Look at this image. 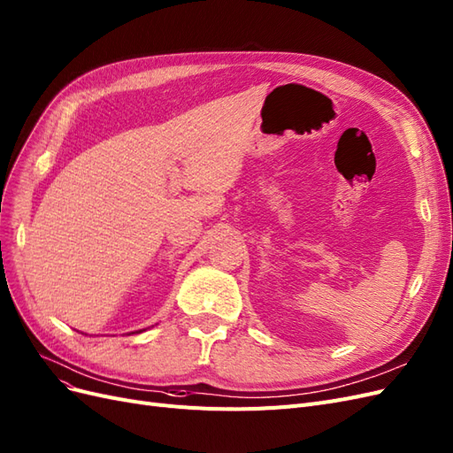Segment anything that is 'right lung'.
I'll return each instance as SVG.
<instances>
[{"label":"right lung","mask_w":453,"mask_h":453,"mask_svg":"<svg viewBox=\"0 0 453 453\" xmlns=\"http://www.w3.org/2000/svg\"><path fill=\"white\" fill-rule=\"evenodd\" d=\"M140 332H144V330H138V332H136V334H140ZM133 334H134V332H133Z\"/></svg>","instance_id":"1"}]
</instances>
